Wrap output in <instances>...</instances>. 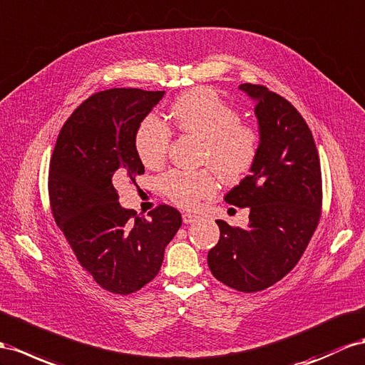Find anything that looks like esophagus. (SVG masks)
Instances as JSON below:
<instances>
[{
    "instance_id": "1",
    "label": "esophagus",
    "mask_w": 365,
    "mask_h": 365,
    "mask_svg": "<svg viewBox=\"0 0 365 365\" xmlns=\"http://www.w3.org/2000/svg\"><path fill=\"white\" fill-rule=\"evenodd\" d=\"M182 217H183V222H185V223H192V222H195V220L199 219L197 214H191V212H185Z\"/></svg>"
}]
</instances>
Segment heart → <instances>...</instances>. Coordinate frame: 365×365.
I'll use <instances>...</instances> for the list:
<instances>
[{"mask_svg":"<svg viewBox=\"0 0 365 365\" xmlns=\"http://www.w3.org/2000/svg\"><path fill=\"white\" fill-rule=\"evenodd\" d=\"M170 118L182 133L202 140L200 163L211 166L223 180H237L253 166L259 151V130L239 121V112L217 92L194 88L182 93L170 108ZM170 138V129L155 117H146L138 125L134 146L146 168H158L165 162ZM212 170H173L162 177L160 186L177 205L191 208L216 191L217 179Z\"/></svg>","mask_w":365,"mask_h":365,"instance_id":"1","label":"heart"}]
</instances>
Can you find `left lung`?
<instances>
[{
  "instance_id": "8db88e82",
  "label": "left lung",
  "mask_w": 365,
  "mask_h": 365,
  "mask_svg": "<svg viewBox=\"0 0 365 365\" xmlns=\"http://www.w3.org/2000/svg\"><path fill=\"white\" fill-rule=\"evenodd\" d=\"M255 103L259 151L250 174L225 200L250 208L245 230L216 220L210 250L212 276L237 292L255 293L288 274L310 242L321 216V163L310 128L292 103L259 85H240Z\"/></svg>"
}]
</instances>
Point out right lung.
<instances>
[{
	"instance_id": "right-lung-1",
	"label": "right lung",
	"mask_w": 365,
	"mask_h": 365,
	"mask_svg": "<svg viewBox=\"0 0 365 365\" xmlns=\"http://www.w3.org/2000/svg\"><path fill=\"white\" fill-rule=\"evenodd\" d=\"M165 91L93 93L63 125L53 148L49 197L53 219L81 267L110 293L129 294L160 272L165 248L182 225L168 205L138 216L118 202L115 183L145 173L134 138Z\"/></svg>"
}]
</instances>
